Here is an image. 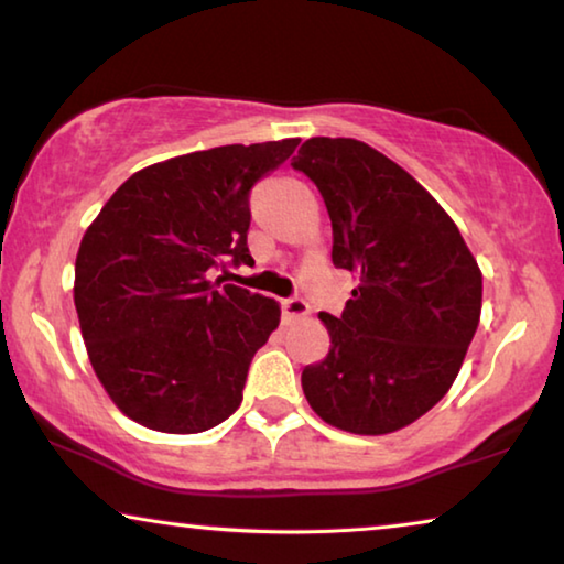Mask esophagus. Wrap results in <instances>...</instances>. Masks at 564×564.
Here are the masks:
<instances>
[{
  "instance_id": "34e87169",
  "label": "esophagus",
  "mask_w": 564,
  "mask_h": 564,
  "mask_svg": "<svg viewBox=\"0 0 564 564\" xmlns=\"http://www.w3.org/2000/svg\"><path fill=\"white\" fill-rule=\"evenodd\" d=\"M281 311H283V322H296V318H304L308 316V304L301 296H291V299H283L281 301Z\"/></svg>"
}]
</instances>
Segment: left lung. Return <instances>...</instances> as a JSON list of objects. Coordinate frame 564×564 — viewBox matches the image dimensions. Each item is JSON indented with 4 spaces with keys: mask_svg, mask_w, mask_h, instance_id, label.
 <instances>
[{
    "mask_svg": "<svg viewBox=\"0 0 564 564\" xmlns=\"http://www.w3.org/2000/svg\"><path fill=\"white\" fill-rule=\"evenodd\" d=\"M291 166L329 209L334 265L357 275L341 316L322 314L332 349L301 375L308 405L349 433L400 431L456 380L481 271L438 202L365 141L314 137Z\"/></svg>",
    "mask_w": 564,
    "mask_h": 564,
    "instance_id": "1",
    "label": "left lung"
}]
</instances>
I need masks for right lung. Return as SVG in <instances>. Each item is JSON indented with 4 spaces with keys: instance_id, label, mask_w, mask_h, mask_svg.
Wrapping results in <instances>:
<instances>
[{
    "instance_id": "obj_1",
    "label": "right lung",
    "mask_w": 564,
    "mask_h": 564,
    "mask_svg": "<svg viewBox=\"0 0 564 564\" xmlns=\"http://www.w3.org/2000/svg\"><path fill=\"white\" fill-rule=\"evenodd\" d=\"M299 139L230 144L131 174L75 258V311L90 365L123 415L202 433L238 410L253 355L281 322L273 299L209 281L250 263V189Z\"/></svg>"
}]
</instances>
